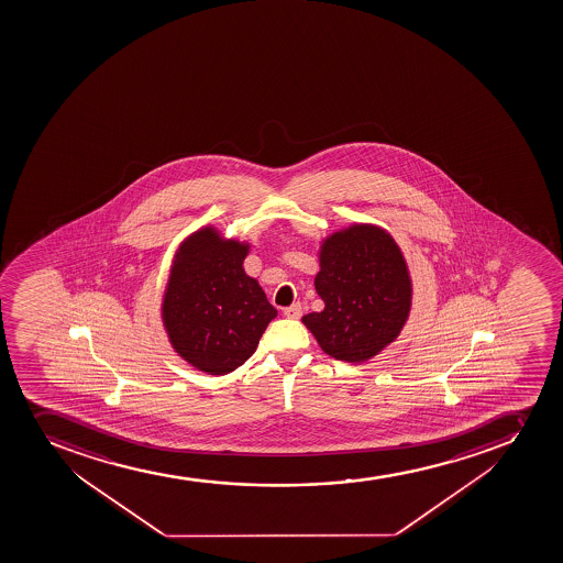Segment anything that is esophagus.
Returning <instances> with one entry per match:
<instances>
[{
	"label": "esophagus",
	"instance_id": "34e87169",
	"mask_svg": "<svg viewBox=\"0 0 563 563\" xmlns=\"http://www.w3.org/2000/svg\"><path fill=\"white\" fill-rule=\"evenodd\" d=\"M285 316L288 319H299L302 316L301 302H294L291 307L285 308Z\"/></svg>",
	"mask_w": 563,
	"mask_h": 563
}]
</instances>
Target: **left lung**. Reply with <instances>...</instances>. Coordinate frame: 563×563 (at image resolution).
<instances>
[{"label":"left lung","instance_id":"left-lung-1","mask_svg":"<svg viewBox=\"0 0 563 563\" xmlns=\"http://www.w3.org/2000/svg\"><path fill=\"white\" fill-rule=\"evenodd\" d=\"M313 285L324 308L302 323L341 362L378 356L411 312V275L400 245L373 223H352L321 242Z\"/></svg>","mask_w":563,"mask_h":563}]
</instances>
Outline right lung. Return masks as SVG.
Listing matches in <instances>:
<instances>
[{"instance_id": "1", "label": "right lung", "mask_w": 563, "mask_h": 563, "mask_svg": "<svg viewBox=\"0 0 563 563\" xmlns=\"http://www.w3.org/2000/svg\"><path fill=\"white\" fill-rule=\"evenodd\" d=\"M247 242L198 229L174 255L162 302L174 351L201 373L223 376L244 365L277 310L244 272Z\"/></svg>"}]
</instances>
